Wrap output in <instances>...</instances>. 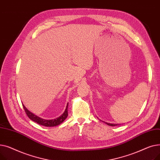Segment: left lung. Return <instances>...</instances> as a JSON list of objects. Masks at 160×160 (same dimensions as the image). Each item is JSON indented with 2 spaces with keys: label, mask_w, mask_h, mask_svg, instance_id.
I'll list each match as a JSON object with an SVG mask.
<instances>
[{
  "label": "left lung",
  "mask_w": 160,
  "mask_h": 160,
  "mask_svg": "<svg viewBox=\"0 0 160 160\" xmlns=\"http://www.w3.org/2000/svg\"><path fill=\"white\" fill-rule=\"evenodd\" d=\"M106 124H108V125H110V126H112V127H114V126L117 125V124H112V123H107V122H106Z\"/></svg>",
  "instance_id": "8db88e82"
}]
</instances>
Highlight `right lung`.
Masks as SVG:
<instances>
[{
  "mask_svg": "<svg viewBox=\"0 0 160 160\" xmlns=\"http://www.w3.org/2000/svg\"><path fill=\"white\" fill-rule=\"evenodd\" d=\"M22 106H23V108L25 111V113H26L27 116L32 121L37 122L39 124L45 126V127H55V126H58L59 124H60L62 122H63L65 120L67 116H68V112H67L68 104H67V107H66V109H65L64 113L60 117H58L57 119H52V120H45V119H41V118H40V117L35 115L34 114H33L30 111H28L27 110V108L25 107L23 104H22Z\"/></svg>",
  "mask_w": 160,
  "mask_h": 160,
  "instance_id": "right-lung-1",
  "label": "right lung"
}]
</instances>
